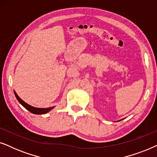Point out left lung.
Masks as SVG:
<instances>
[{"mask_svg":"<svg viewBox=\"0 0 157 157\" xmlns=\"http://www.w3.org/2000/svg\"><path fill=\"white\" fill-rule=\"evenodd\" d=\"M119 121H121V120H119Z\"/></svg>","mask_w":157,"mask_h":157,"instance_id":"obj_1","label":"left lung"}]
</instances>
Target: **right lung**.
<instances>
[{
  "label": "right lung",
  "instance_id": "1",
  "mask_svg": "<svg viewBox=\"0 0 157 157\" xmlns=\"http://www.w3.org/2000/svg\"><path fill=\"white\" fill-rule=\"evenodd\" d=\"M14 94L17 98V100L18 101V102L20 103V104L22 105L24 108L26 109L28 111H29L30 112L34 113V114H44V113H48V111L52 110V109L54 108V106L49 107V108H45V109L44 108H36V107L30 106L29 104H28L25 101H23L21 99L20 97H19V96H18V94H16V92L15 91H14Z\"/></svg>",
  "mask_w": 157,
  "mask_h": 157
}]
</instances>
